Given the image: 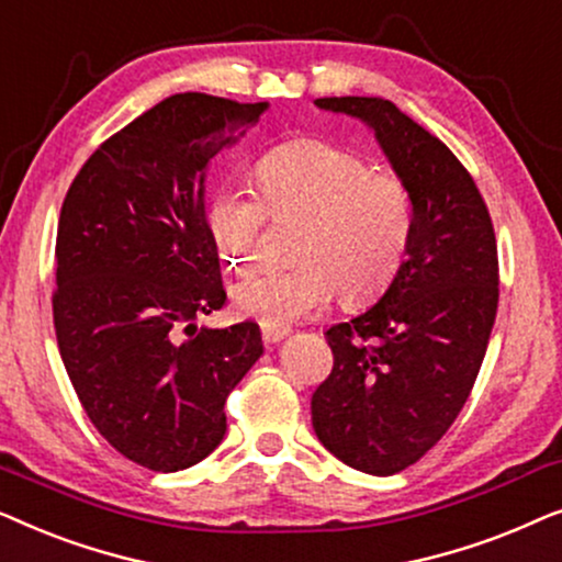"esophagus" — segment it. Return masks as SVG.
<instances>
[{
	"label": "esophagus",
	"mask_w": 562,
	"mask_h": 562,
	"mask_svg": "<svg viewBox=\"0 0 562 562\" xmlns=\"http://www.w3.org/2000/svg\"><path fill=\"white\" fill-rule=\"evenodd\" d=\"M289 335L286 327H271V325H260V337H263L266 345H273L283 340V337Z\"/></svg>",
	"instance_id": "esophagus-1"
}]
</instances>
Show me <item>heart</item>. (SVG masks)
<instances>
[{
    "mask_svg": "<svg viewBox=\"0 0 562 562\" xmlns=\"http://www.w3.org/2000/svg\"><path fill=\"white\" fill-rule=\"evenodd\" d=\"M252 179L258 194L222 183L204 210L206 233L233 271L256 268L268 212L304 217V225L294 240L296 266L243 281L237 310L286 327L325 310L335 294L345 310H363L386 294L414 235V199L402 176L373 171L333 143L296 137L266 150Z\"/></svg>",
    "mask_w": 562,
    "mask_h": 562,
    "instance_id": "1",
    "label": "heart"
}]
</instances>
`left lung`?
I'll return each mask as SVG.
<instances>
[{
	"label": "left lung",
	"mask_w": 562,
	"mask_h": 562,
	"mask_svg": "<svg viewBox=\"0 0 562 562\" xmlns=\"http://www.w3.org/2000/svg\"><path fill=\"white\" fill-rule=\"evenodd\" d=\"M366 120L409 183L414 235L373 310L327 329L333 371L312 394L319 442L345 465L394 475L427 456L471 396L498 306L494 222L440 137L381 97H322Z\"/></svg>",
	"instance_id": "obj_1"
}]
</instances>
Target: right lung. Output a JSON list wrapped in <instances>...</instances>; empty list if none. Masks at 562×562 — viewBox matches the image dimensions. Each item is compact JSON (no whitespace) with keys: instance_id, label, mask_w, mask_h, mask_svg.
<instances>
[{"instance_id":"right-lung-1","label":"right lung","mask_w":562,"mask_h":562,"mask_svg":"<svg viewBox=\"0 0 562 562\" xmlns=\"http://www.w3.org/2000/svg\"><path fill=\"white\" fill-rule=\"evenodd\" d=\"M263 110L202 91L168 97L91 153L60 206V358L97 432L148 471H183L217 448L229 391L263 352L250 319L194 325L227 302L204 168Z\"/></svg>"}]
</instances>
